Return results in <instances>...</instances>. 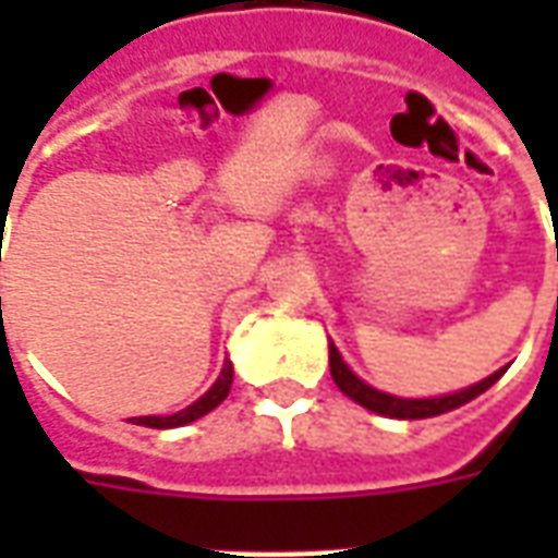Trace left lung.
I'll use <instances>...</instances> for the list:
<instances>
[{"mask_svg": "<svg viewBox=\"0 0 558 558\" xmlns=\"http://www.w3.org/2000/svg\"><path fill=\"white\" fill-rule=\"evenodd\" d=\"M328 367H331V379L338 383V388L352 398L355 403H362L364 410L379 412V415H388V418H433V415H442V412H451L457 407H463L472 398H478L481 391H487V388L505 374L502 371H496L493 376H487L484 383L478 386L466 388V391H457V395H448V398H430V400H403V398H391V395H383V391H376L367 383H362L359 376L352 374L350 367L343 364L340 359V352L335 350V343L328 347Z\"/></svg>", "mask_w": 558, "mask_h": 558, "instance_id": "1", "label": "left lung"}]
</instances>
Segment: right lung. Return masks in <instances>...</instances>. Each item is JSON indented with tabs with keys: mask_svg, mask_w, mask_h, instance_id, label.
Here are the masks:
<instances>
[{
	"mask_svg": "<svg viewBox=\"0 0 558 558\" xmlns=\"http://www.w3.org/2000/svg\"><path fill=\"white\" fill-rule=\"evenodd\" d=\"M230 386H232V364L227 362L223 364V371H220L218 383L208 388L203 398L191 403L187 410L175 412V415H146V418H137V424L143 427H158V430H167V427H182V424H191V421L203 418L206 412H211L218 407L220 400L230 395Z\"/></svg>",
	"mask_w": 558,
	"mask_h": 558,
	"instance_id": "obj_1",
	"label": "right lung"
}]
</instances>
